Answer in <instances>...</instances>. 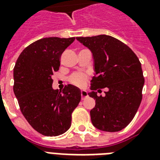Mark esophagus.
Segmentation results:
<instances>
[{"label":"esophagus","instance_id":"obj_1","mask_svg":"<svg viewBox=\"0 0 160 160\" xmlns=\"http://www.w3.org/2000/svg\"><path fill=\"white\" fill-rule=\"evenodd\" d=\"M81 97H82V99H84L85 98L88 97V94H87V90H82V91H81Z\"/></svg>","mask_w":160,"mask_h":160}]
</instances>
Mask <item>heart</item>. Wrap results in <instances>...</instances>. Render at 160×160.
<instances>
[{"mask_svg":"<svg viewBox=\"0 0 160 160\" xmlns=\"http://www.w3.org/2000/svg\"><path fill=\"white\" fill-rule=\"evenodd\" d=\"M87 75L83 73H75L72 74L70 78V82L72 84L75 85L77 87H82L84 86L87 81Z\"/></svg>","mask_w":160,"mask_h":160,"instance_id":"heart-1","label":"heart"}]
</instances>
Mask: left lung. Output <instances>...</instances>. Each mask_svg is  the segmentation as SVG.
I'll return each mask as SVG.
<instances>
[{
  "label": "left lung",
  "instance_id": "1",
  "mask_svg": "<svg viewBox=\"0 0 160 160\" xmlns=\"http://www.w3.org/2000/svg\"><path fill=\"white\" fill-rule=\"evenodd\" d=\"M92 52L95 74L89 96L95 100L90 111L93 125L100 131L115 132L135 117L142 101L144 78L141 63L126 44L108 35L76 38ZM107 88L104 97L94 90Z\"/></svg>",
  "mask_w": 160,
  "mask_h": 160
}]
</instances>
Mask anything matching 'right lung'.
Listing matches in <instances>:
<instances>
[{
  "label": "right lung",
  "instance_id": "obj_1",
  "mask_svg": "<svg viewBox=\"0 0 160 160\" xmlns=\"http://www.w3.org/2000/svg\"><path fill=\"white\" fill-rule=\"evenodd\" d=\"M75 38H42L25 48L13 69V92L22 114L45 136H58L69 130L71 114L81 100V90L67 85L62 91L52 87L60 58Z\"/></svg>",
  "mask_w": 160,
  "mask_h": 160
}]
</instances>
